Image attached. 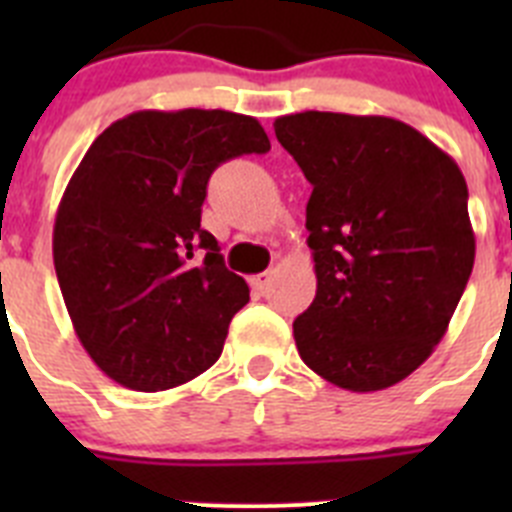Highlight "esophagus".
Here are the masks:
<instances>
[{
	"label": "esophagus",
	"mask_w": 512,
	"mask_h": 512,
	"mask_svg": "<svg viewBox=\"0 0 512 512\" xmlns=\"http://www.w3.org/2000/svg\"><path fill=\"white\" fill-rule=\"evenodd\" d=\"M269 282H271V271H264V274H256V277H251L253 289H259V292H264V289L269 287Z\"/></svg>",
	"instance_id": "34e87169"
}]
</instances>
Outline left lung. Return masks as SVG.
<instances>
[{
  "label": "left lung",
  "mask_w": 512,
  "mask_h": 512,
  "mask_svg": "<svg viewBox=\"0 0 512 512\" xmlns=\"http://www.w3.org/2000/svg\"><path fill=\"white\" fill-rule=\"evenodd\" d=\"M274 133L312 184L318 292L292 325L297 351L341 390H387L433 354L472 274L464 174L395 117L307 110Z\"/></svg>",
  "instance_id": "left-lung-1"
}]
</instances>
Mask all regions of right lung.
<instances>
[{
    "mask_svg": "<svg viewBox=\"0 0 512 512\" xmlns=\"http://www.w3.org/2000/svg\"><path fill=\"white\" fill-rule=\"evenodd\" d=\"M269 148L256 117L189 107L133 112L84 153L53 264L81 346L117 384L169 390L220 359L248 284L202 230V202L223 161Z\"/></svg>",
    "mask_w": 512,
    "mask_h": 512,
    "instance_id": "1",
    "label": "right lung"
}]
</instances>
